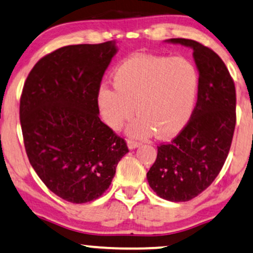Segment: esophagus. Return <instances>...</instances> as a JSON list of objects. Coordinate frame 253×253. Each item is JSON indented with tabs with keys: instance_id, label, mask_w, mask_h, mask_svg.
Segmentation results:
<instances>
[{
	"instance_id": "1",
	"label": "esophagus",
	"mask_w": 253,
	"mask_h": 253,
	"mask_svg": "<svg viewBox=\"0 0 253 253\" xmlns=\"http://www.w3.org/2000/svg\"><path fill=\"white\" fill-rule=\"evenodd\" d=\"M141 145H142L141 142L135 141V140H132V139L127 141V146H128L129 149H135V148H137V147H140Z\"/></svg>"
}]
</instances>
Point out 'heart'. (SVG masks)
<instances>
[{"label": "heart", "instance_id": "heart-1", "mask_svg": "<svg viewBox=\"0 0 253 253\" xmlns=\"http://www.w3.org/2000/svg\"><path fill=\"white\" fill-rule=\"evenodd\" d=\"M198 73L182 57L134 55L114 70V89L103 86L97 94L101 120L119 130L136 114L127 127L133 137L160 139L177 135L193 114L198 93Z\"/></svg>", "mask_w": 253, "mask_h": 253}]
</instances>
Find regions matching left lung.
Wrapping results in <instances>:
<instances>
[{"instance_id": "8db88e82", "label": "left lung", "mask_w": 253, "mask_h": 253, "mask_svg": "<svg viewBox=\"0 0 253 253\" xmlns=\"http://www.w3.org/2000/svg\"><path fill=\"white\" fill-rule=\"evenodd\" d=\"M165 42L193 50L200 76L197 103L181 133L158 147L147 180L164 200L187 202L206 190L224 165L236 126V89L225 64L211 49L185 38Z\"/></svg>"}]
</instances>
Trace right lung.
<instances>
[{"label":"right lung","mask_w":253,"mask_h":253,"mask_svg":"<svg viewBox=\"0 0 253 253\" xmlns=\"http://www.w3.org/2000/svg\"><path fill=\"white\" fill-rule=\"evenodd\" d=\"M117 52L114 41L63 46L38 60L25 81L20 103L25 152L43 183L68 202L100 197L128 153L97 107Z\"/></svg>","instance_id":"obj_1"}]
</instances>
